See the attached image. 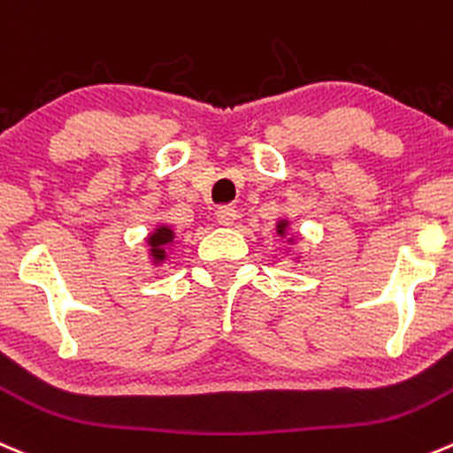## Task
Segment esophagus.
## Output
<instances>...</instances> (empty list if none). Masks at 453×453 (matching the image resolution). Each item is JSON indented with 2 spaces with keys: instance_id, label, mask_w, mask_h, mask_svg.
<instances>
[{
  "instance_id": "34e87169",
  "label": "esophagus",
  "mask_w": 453,
  "mask_h": 453,
  "mask_svg": "<svg viewBox=\"0 0 453 453\" xmlns=\"http://www.w3.org/2000/svg\"><path fill=\"white\" fill-rule=\"evenodd\" d=\"M217 219L221 226H232V223L236 221V210L232 208V205H219Z\"/></svg>"
}]
</instances>
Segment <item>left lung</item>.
<instances>
[{
  "label": "left lung",
  "mask_w": 453,
  "mask_h": 453,
  "mask_svg": "<svg viewBox=\"0 0 453 453\" xmlns=\"http://www.w3.org/2000/svg\"><path fill=\"white\" fill-rule=\"evenodd\" d=\"M280 230H283V226H280ZM280 230H279V232H280Z\"/></svg>",
  "instance_id": "8db88e82"
}]
</instances>
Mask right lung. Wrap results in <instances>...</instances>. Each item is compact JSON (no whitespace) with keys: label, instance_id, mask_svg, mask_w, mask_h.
<instances>
[{"label":"right lung","instance_id":"obj_1","mask_svg":"<svg viewBox=\"0 0 453 453\" xmlns=\"http://www.w3.org/2000/svg\"><path fill=\"white\" fill-rule=\"evenodd\" d=\"M170 241H173V232H170L168 227H159V230H157L155 234H152V239H150L152 257L164 258L165 254H164V248H161V245H168Z\"/></svg>","mask_w":453,"mask_h":453}]
</instances>
